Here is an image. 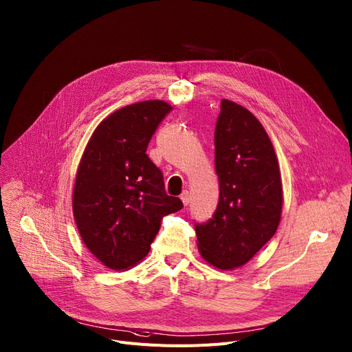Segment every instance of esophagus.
I'll list each match as a JSON object with an SVG mask.
<instances>
[{"label":"esophagus","instance_id":"esophagus-1","mask_svg":"<svg viewBox=\"0 0 352 352\" xmlns=\"http://www.w3.org/2000/svg\"><path fill=\"white\" fill-rule=\"evenodd\" d=\"M179 198H181V201H182V204H184L185 206L190 204V192H188V191H184Z\"/></svg>","mask_w":352,"mask_h":352}]
</instances>
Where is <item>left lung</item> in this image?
<instances>
[{"label":"left lung","mask_w":352,"mask_h":352,"mask_svg":"<svg viewBox=\"0 0 352 352\" xmlns=\"http://www.w3.org/2000/svg\"><path fill=\"white\" fill-rule=\"evenodd\" d=\"M215 170L219 202L195 232L204 259L228 270L248 263L273 238L283 188L266 130L248 109L226 99L215 127Z\"/></svg>","instance_id":"1"}]
</instances>
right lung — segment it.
Returning a JSON list of instances; mask_svg holds the SVG:
<instances>
[{
    "instance_id": "right-lung-1",
    "label": "right lung",
    "mask_w": 352,
    "mask_h": 352,
    "mask_svg": "<svg viewBox=\"0 0 352 352\" xmlns=\"http://www.w3.org/2000/svg\"><path fill=\"white\" fill-rule=\"evenodd\" d=\"M171 109L162 100L119 109L93 131L82 155L72 198L75 222L86 248L111 270L142 262L162 217L184 206L167 195L162 173L146 153Z\"/></svg>"
}]
</instances>
